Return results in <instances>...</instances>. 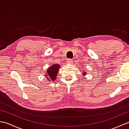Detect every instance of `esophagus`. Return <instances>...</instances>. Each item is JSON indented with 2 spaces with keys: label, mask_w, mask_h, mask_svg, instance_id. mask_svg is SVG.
I'll return each instance as SVG.
<instances>
[{
  "label": "esophagus",
  "mask_w": 129,
  "mask_h": 129,
  "mask_svg": "<svg viewBox=\"0 0 129 129\" xmlns=\"http://www.w3.org/2000/svg\"><path fill=\"white\" fill-rule=\"evenodd\" d=\"M67 61V63H70V64H72L73 62V60L72 59H68Z\"/></svg>",
  "instance_id": "1"
}]
</instances>
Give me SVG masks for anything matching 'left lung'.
Instances as JSON below:
<instances>
[{
	"mask_svg": "<svg viewBox=\"0 0 129 129\" xmlns=\"http://www.w3.org/2000/svg\"><path fill=\"white\" fill-rule=\"evenodd\" d=\"M83 74L84 75H86V72H83Z\"/></svg>",
	"mask_w": 129,
	"mask_h": 129,
	"instance_id": "8db88e82",
	"label": "left lung"
}]
</instances>
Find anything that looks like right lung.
<instances>
[{
  "mask_svg": "<svg viewBox=\"0 0 129 129\" xmlns=\"http://www.w3.org/2000/svg\"><path fill=\"white\" fill-rule=\"evenodd\" d=\"M60 68L59 64H54L49 67L45 73V76L48 81H54L56 79Z\"/></svg>",
  "mask_w": 129,
  "mask_h": 129,
  "instance_id": "right-lung-1",
  "label": "right lung"
}]
</instances>
